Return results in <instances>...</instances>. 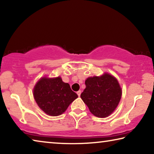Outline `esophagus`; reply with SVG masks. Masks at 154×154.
I'll use <instances>...</instances> for the list:
<instances>
[{
    "label": "esophagus",
    "mask_w": 154,
    "mask_h": 154,
    "mask_svg": "<svg viewBox=\"0 0 154 154\" xmlns=\"http://www.w3.org/2000/svg\"><path fill=\"white\" fill-rule=\"evenodd\" d=\"M77 94L79 96H80V94H81V91H77Z\"/></svg>",
    "instance_id": "34e87169"
}]
</instances>
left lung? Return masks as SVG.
I'll list each match as a JSON object with an SVG mask.
<instances>
[{
  "mask_svg": "<svg viewBox=\"0 0 154 154\" xmlns=\"http://www.w3.org/2000/svg\"><path fill=\"white\" fill-rule=\"evenodd\" d=\"M85 85L80 97L93 115L104 118L114 112L122 95L116 78L105 73L101 76L89 77L85 80Z\"/></svg>",
  "mask_w": 154,
  "mask_h": 154,
  "instance_id": "1",
  "label": "left lung"
}]
</instances>
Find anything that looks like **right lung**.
<instances>
[{
    "label": "right lung",
    "instance_id": "obj_1",
    "mask_svg": "<svg viewBox=\"0 0 154 154\" xmlns=\"http://www.w3.org/2000/svg\"><path fill=\"white\" fill-rule=\"evenodd\" d=\"M33 96L43 111L55 117L63 114L78 95L59 76L42 78L35 85Z\"/></svg>",
    "mask_w": 154,
    "mask_h": 154
}]
</instances>
